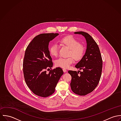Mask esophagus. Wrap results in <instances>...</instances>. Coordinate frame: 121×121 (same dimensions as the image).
Here are the masks:
<instances>
[{"instance_id":"obj_1","label":"esophagus","mask_w":121,"mask_h":121,"mask_svg":"<svg viewBox=\"0 0 121 121\" xmlns=\"http://www.w3.org/2000/svg\"><path fill=\"white\" fill-rule=\"evenodd\" d=\"M63 71L64 72H66L67 71V69H63Z\"/></svg>"}]
</instances>
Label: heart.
<instances>
[{"label": "heart", "instance_id": "heart-1", "mask_svg": "<svg viewBox=\"0 0 121 121\" xmlns=\"http://www.w3.org/2000/svg\"><path fill=\"white\" fill-rule=\"evenodd\" d=\"M60 43L66 46L69 48L67 58L60 57L56 60L55 64L56 66L64 69L68 68L72 64L74 61L80 60L83 56L85 52V47L82 44L72 36H67L60 40ZM49 52L52 56H57L58 54L59 47L56 44H53L51 46L49 49Z\"/></svg>", "mask_w": 121, "mask_h": 121}]
</instances>
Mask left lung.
<instances>
[{"label": "left lung", "instance_id": "1", "mask_svg": "<svg viewBox=\"0 0 121 121\" xmlns=\"http://www.w3.org/2000/svg\"><path fill=\"white\" fill-rule=\"evenodd\" d=\"M75 34L82 35L86 39L87 46L86 52L75 68L82 69L79 72L69 70L72 77L70 86L72 91L80 95H85L92 92L98 85L103 68V60L99 47L88 34L77 32Z\"/></svg>", "mask_w": 121, "mask_h": 121}]
</instances>
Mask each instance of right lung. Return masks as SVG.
Segmentation results:
<instances>
[{"mask_svg": "<svg viewBox=\"0 0 121 121\" xmlns=\"http://www.w3.org/2000/svg\"><path fill=\"white\" fill-rule=\"evenodd\" d=\"M59 34H42L35 37L27 47L23 63L25 82L36 95L47 97L54 93L63 71L58 67L53 69L48 49L49 42ZM50 70L48 73L46 71Z\"/></svg>", "mask_w": 121, "mask_h": 121, "instance_id": "right-lung-1", "label": "right lung"}]
</instances>
